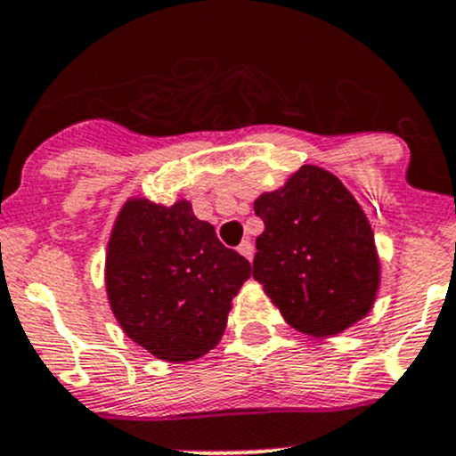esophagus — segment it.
<instances>
[{
    "instance_id": "1",
    "label": "esophagus",
    "mask_w": 456,
    "mask_h": 456,
    "mask_svg": "<svg viewBox=\"0 0 456 456\" xmlns=\"http://www.w3.org/2000/svg\"><path fill=\"white\" fill-rule=\"evenodd\" d=\"M238 251H240L247 260H251V257H254V245H251L249 240H242L240 245H238Z\"/></svg>"
}]
</instances>
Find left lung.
<instances>
[{
	"label": "left lung",
	"mask_w": 456,
	"mask_h": 456,
	"mask_svg": "<svg viewBox=\"0 0 456 456\" xmlns=\"http://www.w3.org/2000/svg\"><path fill=\"white\" fill-rule=\"evenodd\" d=\"M254 209L265 223L254 278L293 329L330 338L369 314L379 287L375 238L338 176L302 165Z\"/></svg>",
	"instance_id": "1"
}]
</instances>
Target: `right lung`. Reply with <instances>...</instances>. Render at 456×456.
Returning <instances> with one entry per match:
<instances>
[{
    "mask_svg": "<svg viewBox=\"0 0 456 456\" xmlns=\"http://www.w3.org/2000/svg\"><path fill=\"white\" fill-rule=\"evenodd\" d=\"M249 278V260L224 247L187 200H130L118 214L105 260L110 305L127 338L159 360L209 353Z\"/></svg>",
    "mask_w": 456,
    "mask_h": 456,
    "instance_id": "right-lung-1",
    "label": "right lung"
}]
</instances>
